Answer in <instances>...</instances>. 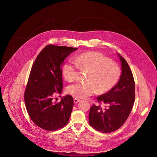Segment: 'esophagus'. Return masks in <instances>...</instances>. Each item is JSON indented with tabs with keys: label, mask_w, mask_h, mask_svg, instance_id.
I'll return each instance as SVG.
<instances>
[{
	"label": "esophagus",
	"mask_w": 157,
	"mask_h": 157,
	"mask_svg": "<svg viewBox=\"0 0 157 157\" xmlns=\"http://www.w3.org/2000/svg\"><path fill=\"white\" fill-rule=\"evenodd\" d=\"M74 103H75V104H77V103H78L79 101H80V100H79V99L77 98H75L74 99Z\"/></svg>",
	"instance_id": "34e87169"
}]
</instances>
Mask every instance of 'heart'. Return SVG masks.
<instances>
[{
  "mask_svg": "<svg viewBox=\"0 0 157 157\" xmlns=\"http://www.w3.org/2000/svg\"><path fill=\"white\" fill-rule=\"evenodd\" d=\"M86 71L84 82L67 86L70 95L78 98H87L97 91L104 93L113 88L119 81L121 71L114 61L99 52H85L77 55L74 61L69 60L64 65L62 74L68 82L74 81L78 71Z\"/></svg>",
  "mask_w": 157,
  "mask_h": 157,
  "instance_id": "b5f03b06",
  "label": "heart"
}]
</instances>
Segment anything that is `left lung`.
I'll return each mask as SVG.
<instances>
[{"label":"left lung","mask_w":157,"mask_h":157,"mask_svg":"<svg viewBox=\"0 0 157 157\" xmlns=\"http://www.w3.org/2000/svg\"><path fill=\"white\" fill-rule=\"evenodd\" d=\"M118 56L122 66L118 83L97 98L98 104L92 105L89 113V124L103 133L119 129L128 118L135 101V82L132 71L125 59L119 54Z\"/></svg>","instance_id":"1"}]
</instances>
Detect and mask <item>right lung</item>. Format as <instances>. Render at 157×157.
<instances>
[{
  "label": "right lung",
  "instance_id": "right-lung-1",
  "mask_svg": "<svg viewBox=\"0 0 157 157\" xmlns=\"http://www.w3.org/2000/svg\"><path fill=\"white\" fill-rule=\"evenodd\" d=\"M77 49L49 44L40 52L31 67L24 100L31 119L43 129L56 131L69 122L74 104L72 97L67 95L56 102L53 96L62 91L61 67L64 60Z\"/></svg>",
  "mask_w": 157,
  "mask_h": 157
}]
</instances>
